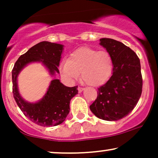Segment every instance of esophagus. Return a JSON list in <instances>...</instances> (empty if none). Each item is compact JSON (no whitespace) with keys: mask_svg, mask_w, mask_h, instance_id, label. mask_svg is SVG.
<instances>
[{"mask_svg":"<svg viewBox=\"0 0 158 158\" xmlns=\"http://www.w3.org/2000/svg\"><path fill=\"white\" fill-rule=\"evenodd\" d=\"M83 90H84V88H81V87H79V88H78V91H79V93H81Z\"/></svg>","mask_w":158,"mask_h":158,"instance_id":"1","label":"esophagus"}]
</instances>
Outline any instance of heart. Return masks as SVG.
I'll list each match as a JSON object with an SVG mask.
<instances>
[{
    "label": "heart",
    "mask_w": 158,
    "mask_h": 158,
    "mask_svg": "<svg viewBox=\"0 0 158 158\" xmlns=\"http://www.w3.org/2000/svg\"><path fill=\"white\" fill-rule=\"evenodd\" d=\"M114 68L113 59L106 50L81 48L69 56L68 60L61 62V73L67 80L78 79L81 72V78L87 84L99 86L108 80Z\"/></svg>",
    "instance_id": "obj_1"
}]
</instances>
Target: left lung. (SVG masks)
<instances>
[{"instance_id":"8db88e82","label":"left lung","mask_w":158,"mask_h":158,"mask_svg":"<svg viewBox=\"0 0 158 158\" xmlns=\"http://www.w3.org/2000/svg\"><path fill=\"white\" fill-rule=\"evenodd\" d=\"M99 41L113 59V73L98 88L90 109L98 118L117 121L131 113L142 94L140 62L137 54L120 41L106 38Z\"/></svg>"}]
</instances>
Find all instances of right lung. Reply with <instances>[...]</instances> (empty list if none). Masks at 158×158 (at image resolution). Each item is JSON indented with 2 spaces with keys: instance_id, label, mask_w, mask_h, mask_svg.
Masks as SVG:
<instances>
[{
  "instance_id": "obj_1",
  "label": "right lung",
  "mask_w": 158,
  "mask_h": 158,
  "mask_svg": "<svg viewBox=\"0 0 158 158\" xmlns=\"http://www.w3.org/2000/svg\"><path fill=\"white\" fill-rule=\"evenodd\" d=\"M63 48L62 44L41 41L20 56L12 69V93L15 102L27 118L39 126H56L64 122L70 112V100L78 94V86L70 88L59 79H52L41 100L29 102L19 93L18 76L27 64L32 62L42 63L51 76L59 73L58 67Z\"/></svg>"
}]
</instances>
